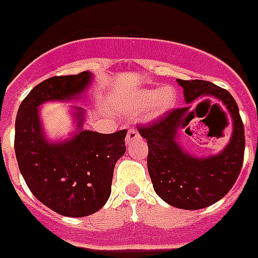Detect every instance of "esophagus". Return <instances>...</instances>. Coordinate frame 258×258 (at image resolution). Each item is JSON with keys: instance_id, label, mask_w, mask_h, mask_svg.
Wrapping results in <instances>:
<instances>
[{"instance_id": "esophagus-1", "label": "esophagus", "mask_w": 258, "mask_h": 258, "mask_svg": "<svg viewBox=\"0 0 258 258\" xmlns=\"http://www.w3.org/2000/svg\"><path fill=\"white\" fill-rule=\"evenodd\" d=\"M139 137H140L139 132H137L135 127H132V129H129V131H127V135H126V139H125V141H126V144H129V143H132V141L137 140Z\"/></svg>"}]
</instances>
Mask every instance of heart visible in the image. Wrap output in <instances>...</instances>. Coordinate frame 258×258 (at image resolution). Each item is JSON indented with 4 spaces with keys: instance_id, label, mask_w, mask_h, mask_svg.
I'll list each match as a JSON object with an SVG mask.
<instances>
[{
    "instance_id": "b5f03b06",
    "label": "heart",
    "mask_w": 258,
    "mask_h": 258,
    "mask_svg": "<svg viewBox=\"0 0 258 258\" xmlns=\"http://www.w3.org/2000/svg\"><path fill=\"white\" fill-rule=\"evenodd\" d=\"M177 91L173 87L144 88L137 91L132 102V107L136 111H144L151 107V115L159 117L174 108L177 104Z\"/></svg>"
}]
</instances>
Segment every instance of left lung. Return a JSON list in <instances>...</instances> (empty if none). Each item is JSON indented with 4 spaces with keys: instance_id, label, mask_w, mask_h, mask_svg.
<instances>
[{
    "instance_id": "8db88e82",
    "label": "left lung",
    "mask_w": 258,
    "mask_h": 258,
    "mask_svg": "<svg viewBox=\"0 0 258 258\" xmlns=\"http://www.w3.org/2000/svg\"><path fill=\"white\" fill-rule=\"evenodd\" d=\"M185 102L211 96L226 106L232 118V136L220 154L196 158L178 144V129L186 127L189 106L174 108L137 131L148 144V173L156 195L181 210H201L227 195L241 173L245 152V131L237 102L228 91L205 80H179ZM185 133H189L187 129Z\"/></svg>"
}]
</instances>
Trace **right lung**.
Here are the masks:
<instances>
[{"mask_svg":"<svg viewBox=\"0 0 258 258\" xmlns=\"http://www.w3.org/2000/svg\"><path fill=\"white\" fill-rule=\"evenodd\" d=\"M91 80L90 72H81L42 81L21 102L15 125V152L27 186L42 204L69 218L88 216L106 204L115 163L126 151L127 131L110 135L83 131L84 110L75 106L76 135L51 143L44 136L38 106L77 99Z\"/></svg>","mask_w":258,"mask_h":258,"instance_id":"right-lung-1","label":"right lung"}]
</instances>
